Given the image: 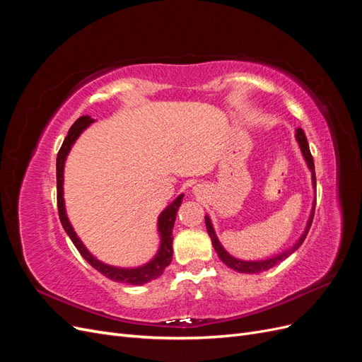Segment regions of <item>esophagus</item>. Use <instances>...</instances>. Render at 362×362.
Wrapping results in <instances>:
<instances>
[{
  "label": "esophagus",
  "mask_w": 362,
  "mask_h": 362,
  "mask_svg": "<svg viewBox=\"0 0 362 362\" xmlns=\"http://www.w3.org/2000/svg\"><path fill=\"white\" fill-rule=\"evenodd\" d=\"M204 190H202V185H194L193 187V193L194 194H201Z\"/></svg>",
  "instance_id": "obj_1"
}]
</instances>
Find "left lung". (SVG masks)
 <instances>
[{"label": "left lung", "mask_w": 362, "mask_h": 362, "mask_svg": "<svg viewBox=\"0 0 362 362\" xmlns=\"http://www.w3.org/2000/svg\"><path fill=\"white\" fill-rule=\"evenodd\" d=\"M296 140H298V145L300 148V152L303 156V160L306 163V166H308V169L311 170V181H313V189H315V172H314V160H313V156L310 152V146H308V140H306L305 137V133L302 131V128H298L296 129ZM314 210H315V198L313 201V208H311V213H310V217H308V222H306V226L303 229L302 235L299 237L298 242H296L291 247H288L287 250L281 252V254L278 255H273L270 258H266V259H254V261H247V259H240V258H235L234 255L229 254V252L222 246V243L218 242V238L216 235V231H214V226L211 223V218L210 216H205V225H206V231H208V235H210L211 238V243L214 246V250L217 252L218 258H221L225 264L233 269L235 272H240V273H261V272H266L269 269H272L273 266H276L278 262L284 261L286 258H288L294 250H298L300 247V245L303 243V240L306 238V234H308L310 228H311V223H313V217H314Z\"/></svg>", "instance_id": "obj_1"}]
</instances>
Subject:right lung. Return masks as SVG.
Wrapping results in <instances>:
<instances>
[{
	"label": "right lung",
	"mask_w": 362,
	"mask_h": 362,
	"mask_svg": "<svg viewBox=\"0 0 362 362\" xmlns=\"http://www.w3.org/2000/svg\"><path fill=\"white\" fill-rule=\"evenodd\" d=\"M95 122V119L90 116H81L74 122L71 129L68 131V136L64 139L63 145L57 154V206H59V216H60V222L64 231L69 235L72 240V243L75 247L78 249L81 257L89 262V264L96 269L100 273H103L104 276L108 279H112L115 282H122V284H131V286H144L146 282H151L157 279L158 276L163 275L164 269H166L173 255V249H172V231H173V225H175V218H177L178 208L182 204L184 194L181 193L178 198H175L173 202H170L158 216V222H157V231L160 235V246L157 254L154 258H151L148 262L137 267H116L105 264L101 259H98L90 254V250L84 246V243L80 240V237L76 235L74 226L71 225L68 214H66V206H64V198H63V181H64V163H66V158L69 156V152L74 146V144L81 136L83 131L90 127V124Z\"/></svg>",
	"instance_id": "obj_1"
}]
</instances>
